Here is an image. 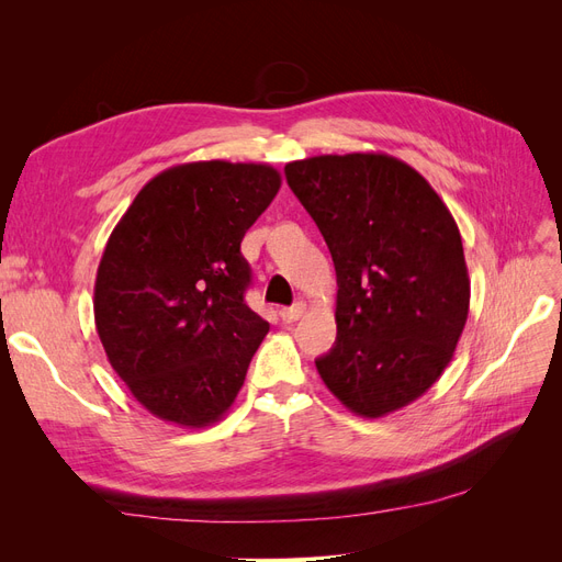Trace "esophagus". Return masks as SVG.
Instances as JSON below:
<instances>
[{
    "mask_svg": "<svg viewBox=\"0 0 562 562\" xmlns=\"http://www.w3.org/2000/svg\"><path fill=\"white\" fill-rule=\"evenodd\" d=\"M302 314H304V304H302V302L293 304V307H283V310H279V316H281V321H283V323H295Z\"/></svg>",
    "mask_w": 562,
    "mask_h": 562,
    "instance_id": "34e87169",
    "label": "esophagus"
}]
</instances>
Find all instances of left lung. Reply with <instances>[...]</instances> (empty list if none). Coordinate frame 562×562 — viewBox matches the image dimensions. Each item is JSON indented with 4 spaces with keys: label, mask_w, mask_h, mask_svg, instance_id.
Masks as SVG:
<instances>
[{
    "label": "left lung",
    "mask_w": 562,
    "mask_h": 562,
    "mask_svg": "<svg viewBox=\"0 0 562 562\" xmlns=\"http://www.w3.org/2000/svg\"><path fill=\"white\" fill-rule=\"evenodd\" d=\"M337 274V339L321 380L361 417H384L427 391L469 316L462 236L413 166L353 151L285 164Z\"/></svg>",
    "instance_id": "1"
}]
</instances>
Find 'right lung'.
Instances as JSON below:
<instances>
[{
	"label": "right lung",
	"instance_id": "obj_1",
	"mask_svg": "<svg viewBox=\"0 0 562 562\" xmlns=\"http://www.w3.org/2000/svg\"><path fill=\"white\" fill-rule=\"evenodd\" d=\"M267 164L194 161L151 178L110 234L93 314L108 361L178 427L223 417L269 323L246 304L248 227L277 196Z\"/></svg>",
	"mask_w": 562,
	"mask_h": 562
}]
</instances>
